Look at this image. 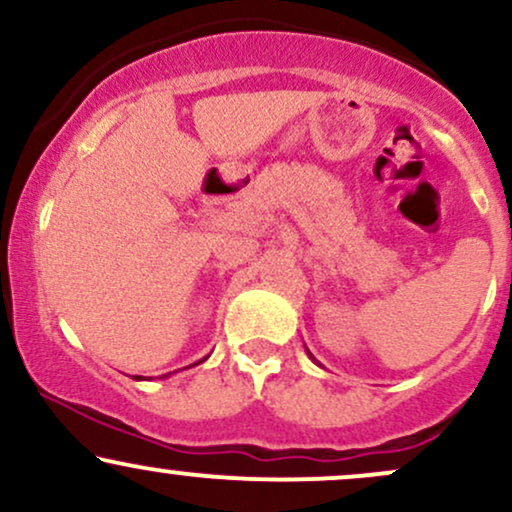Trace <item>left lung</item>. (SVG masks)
I'll use <instances>...</instances> for the list:
<instances>
[{"label":"left lung","instance_id":"8db88e82","mask_svg":"<svg viewBox=\"0 0 512 512\" xmlns=\"http://www.w3.org/2000/svg\"><path fill=\"white\" fill-rule=\"evenodd\" d=\"M305 351H308V356H310V358H313V361H315V356H313V354H310V349H308V346H305ZM315 363H317V361H315Z\"/></svg>","mask_w":512,"mask_h":512}]
</instances>
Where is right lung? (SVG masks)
<instances>
[{
	"instance_id": "1",
	"label": "right lung",
	"mask_w": 512,
	"mask_h": 512,
	"mask_svg": "<svg viewBox=\"0 0 512 512\" xmlns=\"http://www.w3.org/2000/svg\"><path fill=\"white\" fill-rule=\"evenodd\" d=\"M204 361H207V356H204L202 361H197V363H204ZM197 363H192V366H197ZM168 375H170V373H166V378H168ZM134 380H144V378H142V375H134Z\"/></svg>"
}]
</instances>
